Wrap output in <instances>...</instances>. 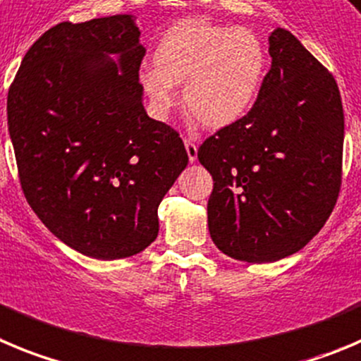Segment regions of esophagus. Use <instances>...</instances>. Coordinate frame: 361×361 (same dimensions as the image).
Here are the masks:
<instances>
[{
  "instance_id": "1",
  "label": "esophagus",
  "mask_w": 361,
  "mask_h": 361,
  "mask_svg": "<svg viewBox=\"0 0 361 361\" xmlns=\"http://www.w3.org/2000/svg\"><path fill=\"white\" fill-rule=\"evenodd\" d=\"M185 149H187V154H188V160H190V164H194V161L197 160V146L194 140L190 139H185Z\"/></svg>"
}]
</instances>
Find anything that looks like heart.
<instances>
[{
  "label": "heart",
  "mask_w": 361,
  "mask_h": 361,
  "mask_svg": "<svg viewBox=\"0 0 361 361\" xmlns=\"http://www.w3.org/2000/svg\"><path fill=\"white\" fill-rule=\"evenodd\" d=\"M153 67L139 80L151 110L165 119L176 106V85L183 103L204 128L222 130L240 121L257 101L267 71V49L245 26L183 21L161 35Z\"/></svg>",
  "instance_id": "obj_1"
}]
</instances>
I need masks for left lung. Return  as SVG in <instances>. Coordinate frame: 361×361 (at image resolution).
<instances>
[{"instance_id": "left-lung-1", "label": "left lung", "mask_w": 361, "mask_h": 361, "mask_svg": "<svg viewBox=\"0 0 361 361\" xmlns=\"http://www.w3.org/2000/svg\"><path fill=\"white\" fill-rule=\"evenodd\" d=\"M272 63L245 117L197 151L214 178L208 230L224 255L269 264L321 231L340 190L343 110L335 78L288 30L269 37Z\"/></svg>"}]
</instances>
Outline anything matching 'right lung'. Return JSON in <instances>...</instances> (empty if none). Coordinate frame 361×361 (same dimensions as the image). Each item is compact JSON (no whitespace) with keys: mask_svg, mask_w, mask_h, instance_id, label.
I'll list each match as a JSON object with an SVG mask.
<instances>
[{"mask_svg":"<svg viewBox=\"0 0 361 361\" xmlns=\"http://www.w3.org/2000/svg\"><path fill=\"white\" fill-rule=\"evenodd\" d=\"M144 55L131 13L60 23L28 49L6 99L26 201L97 260L157 238L158 204L188 164L180 135L144 109Z\"/></svg>","mask_w":361,"mask_h":361,"instance_id":"add662e5","label":"right lung"}]
</instances>
